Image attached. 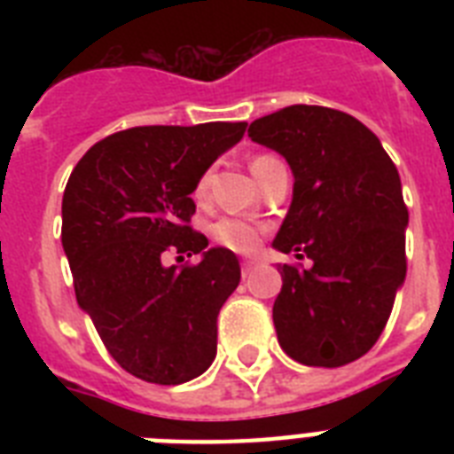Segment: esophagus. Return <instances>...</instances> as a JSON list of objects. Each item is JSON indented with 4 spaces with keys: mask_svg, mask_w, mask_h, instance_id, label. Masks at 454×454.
<instances>
[{
    "mask_svg": "<svg viewBox=\"0 0 454 454\" xmlns=\"http://www.w3.org/2000/svg\"><path fill=\"white\" fill-rule=\"evenodd\" d=\"M256 269V262L254 259H245V262L240 263V270H242V278H249L252 276V270Z\"/></svg>",
    "mask_w": 454,
    "mask_h": 454,
    "instance_id": "1",
    "label": "esophagus"
}]
</instances>
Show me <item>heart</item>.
<instances>
[{
	"instance_id": "obj_1",
	"label": "heart",
	"mask_w": 454,
	"mask_h": 454,
	"mask_svg": "<svg viewBox=\"0 0 454 454\" xmlns=\"http://www.w3.org/2000/svg\"><path fill=\"white\" fill-rule=\"evenodd\" d=\"M270 160L269 155H259L252 162V171L259 167L262 162ZM207 174L198 181V188H195V195L202 198L207 191ZM263 228L259 223H252V221H242V219H219L212 226V238L216 245L221 247L231 249V252H238V254H252L256 247H259V242H262Z\"/></svg>"
}]
</instances>
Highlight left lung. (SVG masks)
Returning <instances> with one entry per match:
<instances>
[{
  "instance_id": "obj_1",
  "label": "left lung",
  "mask_w": 454,
  "mask_h": 454,
  "mask_svg": "<svg viewBox=\"0 0 454 454\" xmlns=\"http://www.w3.org/2000/svg\"><path fill=\"white\" fill-rule=\"evenodd\" d=\"M247 134L294 174L273 247L310 262L280 266L278 341L301 365L353 363L377 344L408 270L398 169L365 124L323 106L278 110Z\"/></svg>"
}]
</instances>
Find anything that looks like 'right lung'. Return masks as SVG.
<instances>
[{
	"label": "right lung",
	"instance_id": "obj_1",
	"mask_svg": "<svg viewBox=\"0 0 454 454\" xmlns=\"http://www.w3.org/2000/svg\"><path fill=\"white\" fill-rule=\"evenodd\" d=\"M247 122L134 127L91 145L67 178L60 240L74 297L108 353L138 380L174 387L216 356V316L240 262L192 231L198 188ZM167 254H200L167 267Z\"/></svg>",
	"mask_w": 454,
	"mask_h": 454
}]
</instances>
